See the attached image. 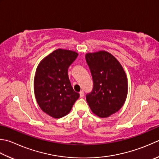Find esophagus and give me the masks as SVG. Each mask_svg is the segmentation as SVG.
<instances>
[{
    "instance_id": "34e87169",
    "label": "esophagus",
    "mask_w": 159,
    "mask_h": 159,
    "mask_svg": "<svg viewBox=\"0 0 159 159\" xmlns=\"http://www.w3.org/2000/svg\"><path fill=\"white\" fill-rule=\"evenodd\" d=\"M79 94H80V97H83L84 94H84V92L82 90V91H80L79 92Z\"/></svg>"
}]
</instances>
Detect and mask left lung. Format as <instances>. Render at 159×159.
<instances>
[{"label": "left lung", "instance_id": "obj_1", "mask_svg": "<svg viewBox=\"0 0 159 159\" xmlns=\"http://www.w3.org/2000/svg\"><path fill=\"white\" fill-rule=\"evenodd\" d=\"M85 58L94 83L86 101L96 116H110L125 102L128 91L126 74L117 59L106 51L88 53Z\"/></svg>", "mask_w": 159, "mask_h": 159}]
</instances>
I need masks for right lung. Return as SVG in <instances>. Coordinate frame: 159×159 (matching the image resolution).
<instances>
[{"label": "right lung", "instance_id": "right-lung-1", "mask_svg": "<svg viewBox=\"0 0 159 159\" xmlns=\"http://www.w3.org/2000/svg\"><path fill=\"white\" fill-rule=\"evenodd\" d=\"M78 55L74 51L56 49L36 68L34 88L37 103L45 113L55 119L69 114L79 97L71 85L67 73Z\"/></svg>", "mask_w": 159, "mask_h": 159}]
</instances>
